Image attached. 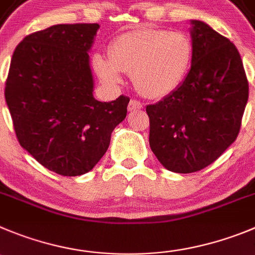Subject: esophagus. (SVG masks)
Returning a JSON list of instances; mask_svg holds the SVG:
<instances>
[{
    "label": "esophagus",
    "mask_w": 255,
    "mask_h": 255,
    "mask_svg": "<svg viewBox=\"0 0 255 255\" xmlns=\"http://www.w3.org/2000/svg\"><path fill=\"white\" fill-rule=\"evenodd\" d=\"M143 108V104L141 102L135 101V99H130L129 103H128V111L129 112H134V111H139V109Z\"/></svg>",
    "instance_id": "34e87169"
}]
</instances>
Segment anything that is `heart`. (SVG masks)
I'll use <instances>...</instances> for the list:
<instances>
[{"label":"heart","mask_w":255,"mask_h":255,"mask_svg":"<svg viewBox=\"0 0 255 255\" xmlns=\"http://www.w3.org/2000/svg\"><path fill=\"white\" fill-rule=\"evenodd\" d=\"M192 42L182 32L142 27L121 35L109 46V56L95 54L93 66L108 87L123 83L129 74L135 88L147 98L160 99L175 92L192 63Z\"/></svg>","instance_id":"b5f03b06"}]
</instances>
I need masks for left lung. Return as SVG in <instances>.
<instances>
[{
	"instance_id": "left-lung-1",
	"label": "left lung",
	"mask_w": 255,
	"mask_h": 255,
	"mask_svg": "<svg viewBox=\"0 0 255 255\" xmlns=\"http://www.w3.org/2000/svg\"><path fill=\"white\" fill-rule=\"evenodd\" d=\"M191 68L182 84L146 107L149 147L168 171L203 170L237 139L249 85L233 42L208 23L191 20Z\"/></svg>"
}]
</instances>
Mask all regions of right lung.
<instances>
[{
    "instance_id": "obj_1",
    "label": "right lung",
    "mask_w": 255,
    "mask_h": 255,
    "mask_svg": "<svg viewBox=\"0 0 255 255\" xmlns=\"http://www.w3.org/2000/svg\"><path fill=\"white\" fill-rule=\"evenodd\" d=\"M98 23L54 25L26 36L12 55L4 98L21 147L63 176L89 172L108 149L129 98H94L89 54Z\"/></svg>"
}]
</instances>
